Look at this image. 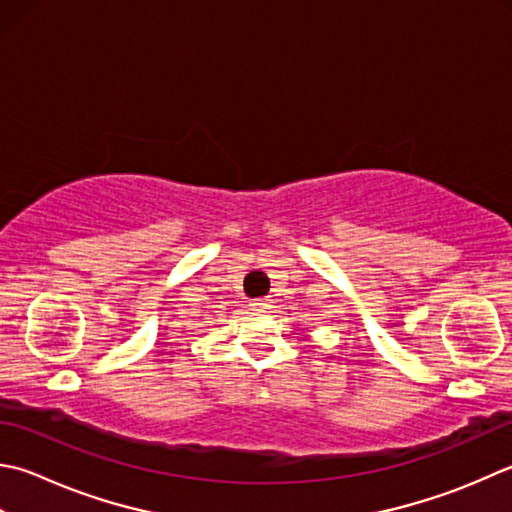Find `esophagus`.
Segmentation results:
<instances>
[{
	"mask_svg": "<svg viewBox=\"0 0 512 512\" xmlns=\"http://www.w3.org/2000/svg\"><path fill=\"white\" fill-rule=\"evenodd\" d=\"M268 299H253V304H250V306H253L255 310H266L268 308Z\"/></svg>",
	"mask_w": 512,
	"mask_h": 512,
	"instance_id": "1",
	"label": "esophagus"
}]
</instances>
